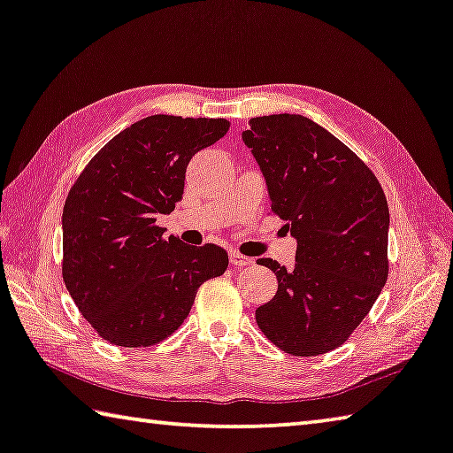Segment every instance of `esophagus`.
I'll use <instances>...</instances> for the list:
<instances>
[{
  "instance_id": "1",
  "label": "esophagus",
  "mask_w": 453,
  "mask_h": 453,
  "mask_svg": "<svg viewBox=\"0 0 453 453\" xmlns=\"http://www.w3.org/2000/svg\"><path fill=\"white\" fill-rule=\"evenodd\" d=\"M229 261H232V265H234L235 269L248 267V265H251V263H253V259H251V257H245V255L237 253V251H232V253H229Z\"/></svg>"
}]
</instances>
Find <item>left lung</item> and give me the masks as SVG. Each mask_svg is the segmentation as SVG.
Instances as JSON below:
<instances>
[{
  "label": "left lung",
  "mask_w": 453,
  "mask_h": 453,
  "mask_svg": "<svg viewBox=\"0 0 453 453\" xmlns=\"http://www.w3.org/2000/svg\"><path fill=\"white\" fill-rule=\"evenodd\" d=\"M242 138L265 178L271 210L297 240L293 269L257 261L279 287L255 320L289 355H325L363 323L388 279V202L372 170L307 117L251 119Z\"/></svg>",
  "instance_id": "8db88e82"
}]
</instances>
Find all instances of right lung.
<instances>
[{"label": "right lung", "instance_id": "obj_1", "mask_svg": "<svg viewBox=\"0 0 453 453\" xmlns=\"http://www.w3.org/2000/svg\"><path fill=\"white\" fill-rule=\"evenodd\" d=\"M229 130L226 119L154 114L106 142L63 208V281L88 325L144 349L184 323L200 285L227 269L219 245L164 237L160 213L182 200L188 162Z\"/></svg>", "mask_w": 453, "mask_h": 453}]
</instances>
